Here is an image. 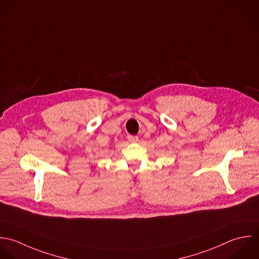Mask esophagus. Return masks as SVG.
I'll use <instances>...</instances> for the list:
<instances>
[{
    "instance_id": "1",
    "label": "esophagus",
    "mask_w": 259,
    "mask_h": 259,
    "mask_svg": "<svg viewBox=\"0 0 259 259\" xmlns=\"http://www.w3.org/2000/svg\"><path fill=\"white\" fill-rule=\"evenodd\" d=\"M127 138L130 142H137L138 141V136H135V135H128Z\"/></svg>"
}]
</instances>
